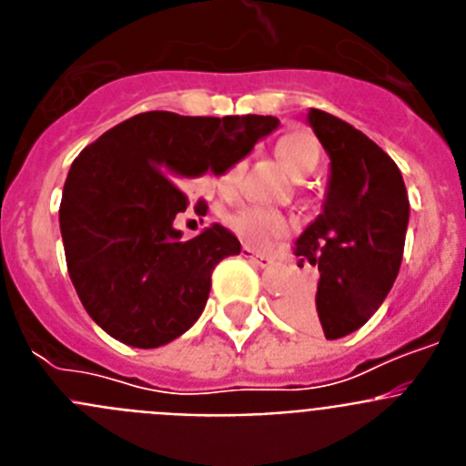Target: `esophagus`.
I'll list each match as a JSON object with an SVG mask.
<instances>
[{"label": "esophagus", "mask_w": 466, "mask_h": 466, "mask_svg": "<svg viewBox=\"0 0 466 466\" xmlns=\"http://www.w3.org/2000/svg\"><path fill=\"white\" fill-rule=\"evenodd\" d=\"M242 257L249 258V261H252L254 266H258V268H268V266H273V257H266V254H257L254 249H249V247H245V249H242Z\"/></svg>", "instance_id": "1"}]
</instances>
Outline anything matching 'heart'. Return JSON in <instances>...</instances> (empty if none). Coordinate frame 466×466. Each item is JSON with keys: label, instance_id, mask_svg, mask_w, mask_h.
Instances as JSON below:
<instances>
[{"label": "heart", "instance_id": "1", "mask_svg": "<svg viewBox=\"0 0 466 466\" xmlns=\"http://www.w3.org/2000/svg\"><path fill=\"white\" fill-rule=\"evenodd\" d=\"M278 156L282 160L287 170L294 177H308L319 167V160H322V149L312 135L308 133H287L284 137L278 139ZM242 175V163L230 166L224 175L217 179V191L221 196H233L238 188ZM230 230L240 238L245 245L254 247V249H268L270 245L284 238L289 233L291 221L287 219V214H282L279 209L270 208H242L238 212H233L228 217Z\"/></svg>", "mask_w": 466, "mask_h": 466}]
</instances>
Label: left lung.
Segmentation results:
<instances>
[{
	"instance_id": "obj_1",
	"label": "left lung",
	"mask_w": 466,
	"mask_h": 466,
	"mask_svg": "<svg viewBox=\"0 0 466 466\" xmlns=\"http://www.w3.org/2000/svg\"><path fill=\"white\" fill-rule=\"evenodd\" d=\"M308 123L331 158L322 214L296 240L294 254L319 270L312 294H291L282 312L329 340L357 331L392 289L409 228L403 177L373 139L322 109Z\"/></svg>"
}]
</instances>
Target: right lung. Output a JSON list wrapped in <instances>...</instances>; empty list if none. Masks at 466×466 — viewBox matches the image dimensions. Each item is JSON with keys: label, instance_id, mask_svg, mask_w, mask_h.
I'll use <instances>...</instances> for the list:
<instances>
[{"label": "right lung", "instance_id": "add662e5", "mask_svg": "<svg viewBox=\"0 0 466 466\" xmlns=\"http://www.w3.org/2000/svg\"><path fill=\"white\" fill-rule=\"evenodd\" d=\"M278 126L257 114L144 111L74 160L60 203L65 258L86 312L111 339L151 350L196 324L214 266L240 254V242L219 224L182 240L175 217L188 200L177 184L224 175Z\"/></svg>", "mask_w": 466, "mask_h": 466}]
</instances>
